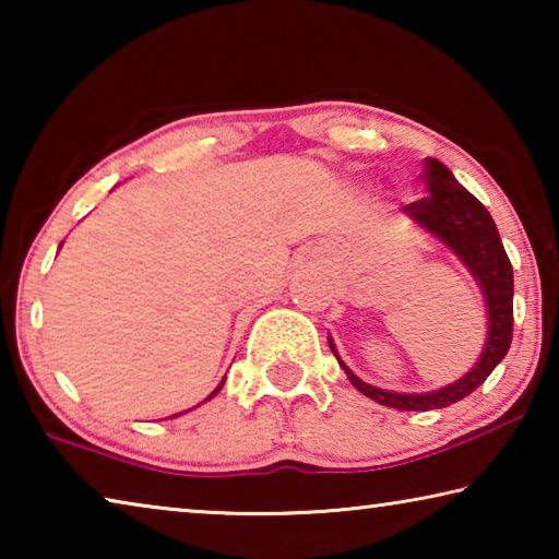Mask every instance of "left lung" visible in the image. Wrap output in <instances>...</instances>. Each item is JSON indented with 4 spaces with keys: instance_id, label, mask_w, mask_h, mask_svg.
<instances>
[{
    "instance_id": "obj_1",
    "label": "left lung",
    "mask_w": 559,
    "mask_h": 559,
    "mask_svg": "<svg viewBox=\"0 0 559 559\" xmlns=\"http://www.w3.org/2000/svg\"><path fill=\"white\" fill-rule=\"evenodd\" d=\"M424 185H427L429 197L402 206V212L416 226L431 234L433 239L449 246L463 266L471 271V276L476 278L488 308V335L478 362L461 380L421 394L386 392L362 382L340 359L333 340L328 337L330 349L335 353L340 367L345 370L347 380L355 384V390L380 402L382 406H392V409L400 412L443 409V406L461 402L463 396H468L486 382V377L508 355L510 340H513V266H510L493 216L439 159L427 157V163H424Z\"/></svg>"
}]
</instances>
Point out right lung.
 Here are the masks:
<instances>
[{"instance_id":"obj_1","label":"right lung","mask_w":559,"mask_h":559,"mask_svg":"<svg viewBox=\"0 0 559 559\" xmlns=\"http://www.w3.org/2000/svg\"><path fill=\"white\" fill-rule=\"evenodd\" d=\"M224 380H226V377H224ZM224 380H222V384H219V386H216V390H214V392H212L210 396H206V400H212V396H214L216 392H219V390H222V386H224ZM206 400H204V402H206ZM182 414H185V412H182ZM175 416H179V414H173V416H169V419H175Z\"/></svg>"}]
</instances>
